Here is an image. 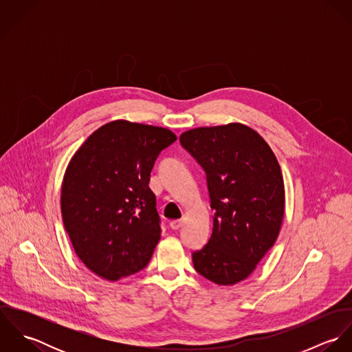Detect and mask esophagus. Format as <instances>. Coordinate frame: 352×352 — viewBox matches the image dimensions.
Masks as SVG:
<instances>
[{"mask_svg":"<svg viewBox=\"0 0 352 352\" xmlns=\"http://www.w3.org/2000/svg\"><path fill=\"white\" fill-rule=\"evenodd\" d=\"M183 223H184L183 219H173V221L169 222V226H170V229L177 230V229H180L183 226Z\"/></svg>","mask_w":352,"mask_h":352,"instance_id":"34e87169","label":"esophagus"}]
</instances>
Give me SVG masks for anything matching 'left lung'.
I'll return each instance as SVG.
<instances>
[{
    "mask_svg": "<svg viewBox=\"0 0 352 352\" xmlns=\"http://www.w3.org/2000/svg\"><path fill=\"white\" fill-rule=\"evenodd\" d=\"M206 173L212 232L192 252L195 270L217 285L244 280L275 244L285 214L280 166L267 142L240 123L199 127L180 137Z\"/></svg>",
    "mask_w": 352,
    "mask_h": 352,
    "instance_id": "1",
    "label": "left lung"
}]
</instances>
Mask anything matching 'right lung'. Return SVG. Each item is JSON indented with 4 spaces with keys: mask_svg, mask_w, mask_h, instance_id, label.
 Here are the masks:
<instances>
[{
    "mask_svg": "<svg viewBox=\"0 0 352 352\" xmlns=\"http://www.w3.org/2000/svg\"><path fill=\"white\" fill-rule=\"evenodd\" d=\"M176 140L168 129L115 120L73 155L62 183V219L77 256L101 278L118 280L149 264L161 233L151 172Z\"/></svg>",
    "mask_w": 352,
    "mask_h": 352,
    "instance_id": "right-lung-1",
    "label": "right lung"
}]
</instances>
